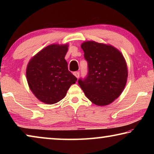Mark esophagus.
I'll return each instance as SVG.
<instances>
[{
    "label": "esophagus",
    "mask_w": 154,
    "mask_h": 154,
    "mask_svg": "<svg viewBox=\"0 0 154 154\" xmlns=\"http://www.w3.org/2000/svg\"><path fill=\"white\" fill-rule=\"evenodd\" d=\"M73 75H75V77H76L77 78H78L79 77V72H78V71H76V72H73Z\"/></svg>",
    "instance_id": "34e87169"
}]
</instances>
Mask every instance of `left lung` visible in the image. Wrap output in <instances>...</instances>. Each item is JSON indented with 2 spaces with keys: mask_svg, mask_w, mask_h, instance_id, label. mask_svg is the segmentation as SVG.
<instances>
[{
  "mask_svg": "<svg viewBox=\"0 0 154 154\" xmlns=\"http://www.w3.org/2000/svg\"><path fill=\"white\" fill-rule=\"evenodd\" d=\"M81 47L88 61V74L84 80H78V83L94 105H108L120 96L126 86V60L120 51L109 44L88 41Z\"/></svg>",
  "mask_w": 154,
  "mask_h": 154,
  "instance_id": "8db88e82",
  "label": "left lung"
}]
</instances>
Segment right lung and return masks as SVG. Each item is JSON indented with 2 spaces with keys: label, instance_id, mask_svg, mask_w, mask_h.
<instances>
[{
  "label": "right lung",
  "instance_id": "add662e5",
  "mask_svg": "<svg viewBox=\"0 0 154 154\" xmlns=\"http://www.w3.org/2000/svg\"><path fill=\"white\" fill-rule=\"evenodd\" d=\"M68 48V44H51L28 62L26 72L28 86L42 103L52 105L59 102L77 80L69 71L64 59Z\"/></svg>",
  "mask_w": 154,
  "mask_h": 154
}]
</instances>
